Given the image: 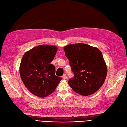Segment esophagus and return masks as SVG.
<instances>
[{
    "label": "esophagus",
    "instance_id": "obj_1",
    "mask_svg": "<svg viewBox=\"0 0 127 127\" xmlns=\"http://www.w3.org/2000/svg\"><path fill=\"white\" fill-rule=\"evenodd\" d=\"M63 78L64 79H66L67 78V75L66 74H64L63 76Z\"/></svg>",
    "mask_w": 127,
    "mask_h": 127
}]
</instances>
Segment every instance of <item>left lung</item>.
Here are the masks:
<instances>
[{
	"label": "left lung",
	"instance_id": "8db88e82",
	"mask_svg": "<svg viewBox=\"0 0 127 127\" xmlns=\"http://www.w3.org/2000/svg\"><path fill=\"white\" fill-rule=\"evenodd\" d=\"M64 49L75 75L69 80V85L84 96L95 93L103 85L107 75V66L101 51L84 43L67 45Z\"/></svg>",
	"mask_w": 127,
	"mask_h": 127
}]
</instances>
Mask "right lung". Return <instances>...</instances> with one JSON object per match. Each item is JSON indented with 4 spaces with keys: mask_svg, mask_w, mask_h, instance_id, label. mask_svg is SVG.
Masks as SVG:
<instances>
[{
    "mask_svg": "<svg viewBox=\"0 0 127 127\" xmlns=\"http://www.w3.org/2000/svg\"><path fill=\"white\" fill-rule=\"evenodd\" d=\"M58 50L55 45H40L26 52L20 66L21 78L31 93L45 97L56 90L62 78L55 75V66L50 63Z\"/></svg>",
    "mask_w": 127,
    "mask_h": 127,
    "instance_id": "1",
    "label": "right lung"
}]
</instances>
